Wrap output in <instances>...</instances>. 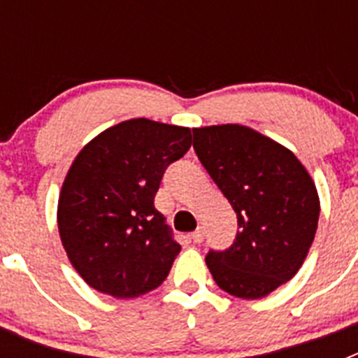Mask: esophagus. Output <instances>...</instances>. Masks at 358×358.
<instances>
[{
  "label": "esophagus",
  "instance_id": "34e87169",
  "mask_svg": "<svg viewBox=\"0 0 358 358\" xmlns=\"http://www.w3.org/2000/svg\"><path fill=\"white\" fill-rule=\"evenodd\" d=\"M192 240H194L195 243H201L202 240H204V231H202L201 227H199L197 231H194V233H192Z\"/></svg>",
  "mask_w": 358,
  "mask_h": 358
}]
</instances>
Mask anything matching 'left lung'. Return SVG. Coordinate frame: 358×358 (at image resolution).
Listing matches in <instances>:
<instances>
[{
	"label": "left lung",
	"mask_w": 358,
	"mask_h": 358,
	"mask_svg": "<svg viewBox=\"0 0 358 358\" xmlns=\"http://www.w3.org/2000/svg\"><path fill=\"white\" fill-rule=\"evenodd\" d=\"M194 148L238 218L229 249L210 251L215 283L260 299L292 280L314 242L319 195L294 152L238 123L194 129Z\"/></svg>",
	"instance_id": "1"
}]
</instances>
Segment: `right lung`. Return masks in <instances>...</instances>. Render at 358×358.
I'll list each match as a JSON object with an SVG mask.
<instances>
[{"instance_id":"add662e5","label":"right lung","mask_w":358,"mask_h":358,"mask_svg":"<svg viewBox=\"0 0 358 358\" xmlns=\"http://www.w3.org/2000/svg\"><path fill=\"white\" fill-rule=\"evenodd\" d=\"M192 147L188 127L132 118L85 145L62 182L57 224L69 262L98 292L157 289L181 245L154 208L163 173Z\"/></svg>"}]
</instances>
